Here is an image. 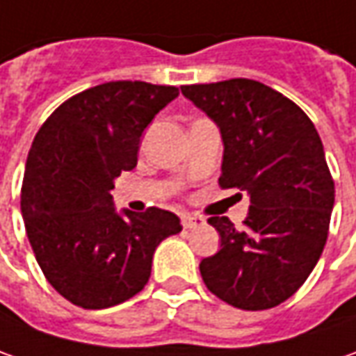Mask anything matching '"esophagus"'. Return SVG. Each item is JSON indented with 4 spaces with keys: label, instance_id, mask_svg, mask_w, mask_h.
<instances>
[{
    "label": "esophagus",
    "instance_id": "34e87169",
    "mask_svg": "<svg viewBox=\"0 0 356 356\" xmlns=\"http://www.w3.org/2000/svg\"><path fill=\"white\" fill-rule=\"evenodd\" d=\"M181 222H183V227L185 228H197L204 222V218H201V216L197 215H183L181 216Z\"/></svg>",
    "mask_w": 356,
    "mask_h": 356
}]
</instances>
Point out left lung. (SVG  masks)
<instances>
[{"mask_svg": "<svg viewBox=\"0 0 356 356\" xmlns=\"http://www.w3.org/2000/svg\"><path fill=\"white\" fill-rule=\"evenodd\" d=\"M220 129L218 185L250 197L244 227L211 216L220 250L199 266L218 300L246 312L276 307L312 274L327 242L335 183L321 138L300 106L258 80L181 86Z\"/></svg>", "mask_w": 356, "mask_h": 356, "instance_id": "left-lung-1", "label": "left lung"}]
</instances>
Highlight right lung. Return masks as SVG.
Masks as SVG:
<instances>
[{"instance_id":"1","label":"right lung","mask_w":356,"mask_h":356,"mask_svg":"<svg viewBox=\"0 0 356 356\" xmlns=\"http://www.w3.org/2000/svg\"><path fill=\"white\" fill-rule=\"evenodd\" d=\"M179 96L175 86L116 80L68 98L33 140L21 215L49 284L70 303L106 309L140 293L179 216L152 207L118 213L110 191L138 165L143 129Z\"/></svg>"}]
</instances>
